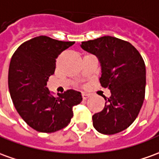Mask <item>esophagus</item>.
<instances>
[{"label": "esophagus", "mask_w": 159, "mask_h": 159, "mask_svg": "<svg viewBox=\"0 0 159 159\" xmlns=\"http://www.w3.org/2000/svg\"><path fill=\"white\" fill-rule=\"evenodd\" d=\"M89 96H90V95H89L88 93H82V98H83V99H84V100H86V98H89Z\"/></svg>", "instance_id": "esophagus-1"}]
</instances>
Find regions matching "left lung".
I'll list each match as a JSON object with an SVG mask.
<instances>
[{
    "label": "left lung",
    "instance_id": "left-lung-1",
    "mask_svg": "<svg viewBox=\"0 0 159 159\" xmlns=\"http://www.w3.org/2000/svg\"><path fill=\"white\" fill-rule=\"evenodd\" d=\"M80 47L98 58L102 73L99 82L111 91L104 109L93 116V127L107 135L122 132L133 123L144 103V60L131 43L111 36L83 41Z\"/></svg>",
    "mask_w": 159,
    "mask_h": 159
}]
</instances>
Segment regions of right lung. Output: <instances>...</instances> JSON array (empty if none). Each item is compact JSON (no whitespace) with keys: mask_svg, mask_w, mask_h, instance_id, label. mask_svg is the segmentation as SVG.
Wrapping results in <instances>:
<instances>
[{"mask_svg":"<svg viewBox=\"0 0 159 159\" xmlns=\"http://www.w3.org/2000/svg\"><path fill=\"white\" fill-rule=\"evenodd\" d=\"M74 41L40 35L24 42L13 54L8 88L14 106L26 123L40 132H54L73 118V107L82 101L81 93L67 90L54 97L47 87L54 73L57 57Z\"/></svg>","mask_w":159,"mask_h":159,"instance_id":"right-lung-1","label":"right lung"}]
</instances>
